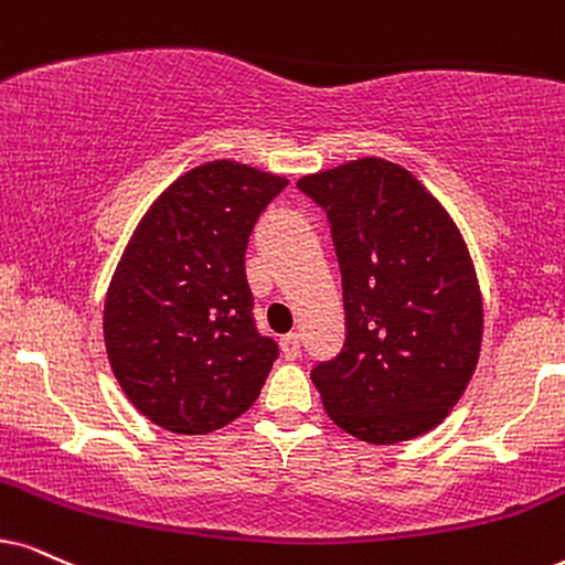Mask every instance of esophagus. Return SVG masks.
Segmentation results:
<instances>
[{
	"label": "esophagus",
	"instance_id": "esophagus-1",
	"mask_svg": "<svg viewBox=\"0 0 565 565\" xmlns=\"http://www.w3.org/2000/svg\"><path fill=\"white\" fill-rule=\"evenodd\" d=\"M281 352L287 360H297L299 352H302V341H299L297 333L287 335V339H281Z\"/></svg>",
	"mask_w": 565,
	"mask_h": 565
}]
</instances>
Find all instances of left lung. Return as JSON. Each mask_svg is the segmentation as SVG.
Returning a JSON list of instances; mask_svg holds the SVG:
<instances>
[{
  "instance_id": "8db88e82",
  "label": "left lung",
  "mask_w": 565,
  "mask_h": 565,
  "mask_svg": "<svg viewBox=\"0 0 565 565\" xmlns=\"http://www.w3.org/2000/svg\"><path fill=\"white\" fill-rule=\"evenodd\" d=\"M297 188L331 221L347 341L312 370L326 414L373 446L430 433L472 381L482 291L451 213L412 171L367 156Z\"/></svg>"
}]
</instances>
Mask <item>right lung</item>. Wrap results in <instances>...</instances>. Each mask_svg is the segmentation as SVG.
<instances>
[{"label":"right lung","mask_w":565,"mask_h":565,"mask_svg":"<svg viewBox=\"0 0 565 565\" xmlns=\"http://www.w3.org/2000/svg\"><path fill=\"white\" fill-rule=\"evenodd\" d=\"M287 177L209 161L142 213L114 268L104 344L130 404L177 435L230 425L260 396L276 344L255 331L245 249Z\"/></svg>","instance_id":"add662e5"}]
</instances>
